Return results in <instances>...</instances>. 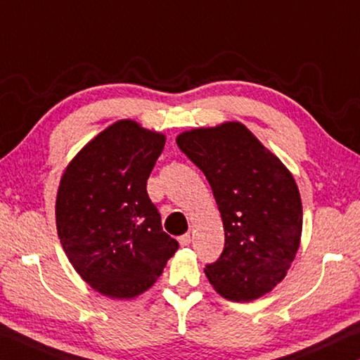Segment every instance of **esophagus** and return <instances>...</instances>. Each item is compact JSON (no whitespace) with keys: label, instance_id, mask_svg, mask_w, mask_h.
<instances>
[{"label":"esophagus","instance_id":"34e87169","mask_svg":"<svg viewBox=\"0 0 360 360\" xmlns=\"http://www.w3.org/2000/svg\"><path fill=\"white\" fill-rule=\"evenodd\" d=\"M191 235H188V233H186V235H181L179 236V238H178V241H179V245L181 246H188V245H191Z\"/></svg>","mask_w":360,"mask_h":360}]
</instances>
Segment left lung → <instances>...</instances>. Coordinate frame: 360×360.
Instances as JSON below:
<instances>
[{
    "mask_svg": "<svg viewBox=\"0 0 360 360\" xmlns=\"http://www.w3.org/2000/svg\"><path fill=\"white\" fill-rule=\"evenodd\" d=\"M176 143L206 176L221 211L225 245L206 278L229 300L265 295L300 246L302 200L290 172L240 122L184 131Z\"/></svg>",
    "mask_w": 360,
    "mask_h": 360,
    "instance_id": "1",
    "label": "left lung"
}]
</instances>
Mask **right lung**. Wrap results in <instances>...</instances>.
Instances as JSON below:
<instances>
[{
    "mask_svg": "<svg viewBox=\"0 0 360 360\" xmlns=\"http://www.w3.org/2000/svg\"><path fill=\"white\" fill-rule=\"evenodd\" d=\"M165 139L135 120H119L84 146L60 181V243L84 281L103 295L143 294L178 251L146 191Z\"/></svg>",
    "mask_w": 360,
    "mask_h": 360,
    "instance_id": "1",
    "label": "right lung"
}]
</instances>
